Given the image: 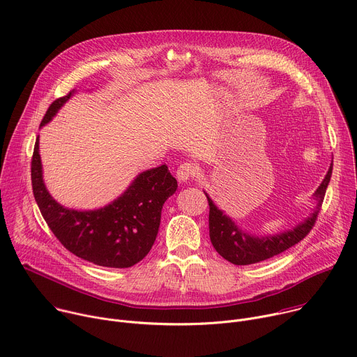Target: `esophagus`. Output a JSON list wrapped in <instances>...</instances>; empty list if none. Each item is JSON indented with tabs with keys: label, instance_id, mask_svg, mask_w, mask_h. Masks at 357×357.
<instances>
[{
	"label": "esophagus",
	"instance_id": "esophagus-1",
	"mask_svg": "<svg viewBox=\"0 0 357 357\" xmlns=\"http://www.w3.org/2000/svg\"><path fill=\"white\" fill-rule=\"evenodd\" d=\"M197 176V167L192 162H183L176 169V178L179 182H188Z\"/></svg>",
	"mask_w": 357,
	"mask_h": 357
}]
</instances>
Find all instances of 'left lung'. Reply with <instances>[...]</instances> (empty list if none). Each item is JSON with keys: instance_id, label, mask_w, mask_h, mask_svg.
I'll return each mask as SVG.
<instances>
[{"instance_id": "1", "label": "left lung", "mask_w": 357, "mask_h": 357, "mask_svg": "<svg viewBox=\"0 0 357 357\" xmlns=\"http://www.w3.org/2000/svg\"><path fill=\"white\" fill-rule=\"evenodd\" d=\"M331 175H332V167L329 168L325 179L322 181L321 186L315 192V196L318 200V208L312 213V216L308 218L303 223L298 225L294 230L285 231L273 237L259 238V237H252L243 233L241 230L237 229V226L231 222V219H229L226 215H223L222 211L218 209V206L212 202V199L206 195L209 202L211 241L215 250L225 260L236 266H248V264H256L267 259H271L274 256H278V254H281L282 251L298 244L301 240L307 237V234L315 226V222L319 213V206L324 202V196L329 185Z\"/></svg>"}]
</instances>
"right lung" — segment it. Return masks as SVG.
I'll return each instance as SVG.
<instances>
[{
    "instance_id": "1",
    "label": "right lung",
    "mask_w": 357,
    "mask_h": 357,
    "mask_svg": "<svg viewBox=\"0 0 357 357\" xmlns=\"http://www.w3.org/2000/svg\"><path fill=\"white\" fill-rule=\"evenodd\" d=\"M73 91L49 106L40 126L52 120ZM38 138L31 161L32 190L45 222L61 244L75 256L101 267L128 268L139 263L158 234L162 205L178 188L168 167L161 165L139 174L109 206L77 212L61 206L46 190Z\"/></svg>"
}]
</instances>
